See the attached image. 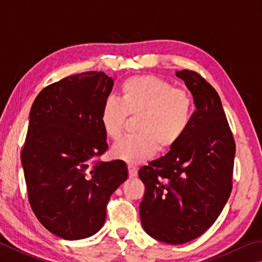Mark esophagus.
Instances as JSON below:
<instances>
[{"label": "esophagus", "instance_id": "34e87169", "mask_svg": "<svg viewBox=\"0 0 262 262\" xmlns=\"http://www.w3.org/2000/svg\"><path fill=\"white\" fill-rule=\"evenodd\" d=\"M128 173H129V178H135L137 175V168L133 165H128Z\"/></svg>", "mask_w": 262, "mask_h": 262}]
</instances>
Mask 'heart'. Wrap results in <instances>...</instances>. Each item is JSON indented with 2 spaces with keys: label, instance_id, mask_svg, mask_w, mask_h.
<instances>
[{
  "label": "heart",
  "instance_id": "obj_1",
  "mask_svg": "<svg viewBox=\"0 0 262 262\" xmlns=\"http://www.w3.org/2000/svg\"><path fill=\"white\" fill-rule=\"evenodd\" d=\"M120 101L107 97L101 108V125L108 139H120L127 118L136 117V135L112 146L113 158L130 164L149 159L158 146L169 150L182 139L192 117V102L187 92L173 88L156 75H136L120 87Z\"/></svg>",
  "mask_w": 262,
  "mask_h": 262
}]
</instances>
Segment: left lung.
I'll return each mask as SVG.
<instances>
[{
	"label": "left lung",
	"instance_id": "8db88e82",
	"mask_svg": "<svg viewBox=\"0 0 262 262\" xmlns=\"http://www.w3.org/2000/svg\"><path fill=\"white\" fill-rule=\"evenodd\" d=\"M196 111L185 134L159 159L139 170L145 185L140 204L146 234L183 244L210 228L232 189L236 145L216 90L193 71H178Z\"/></svg>",
	"mask_w": 262,
	"mask_h": 262
}]
</instances>
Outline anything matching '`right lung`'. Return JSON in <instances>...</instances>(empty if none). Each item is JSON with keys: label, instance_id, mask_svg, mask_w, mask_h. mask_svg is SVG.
<instances>
[{"label": "right lung", "instance_id": "right-lung-1", "mask_svg": "<svg viewBox=\"0 0 262 262\" xmlns=\"http://www.w3.org/2000/svg\"><path fill=\"white\" fill-rule=\"evenodd\" d=\"M113 87L104 72L61 79L31 107L21 165L28 201L42 225L64 239L103 227L111 194L128 178L125 161H98L107 150L101 108Z\"/></svg>", "mask_w": 262, "mask_h": 262}]
</instances>
